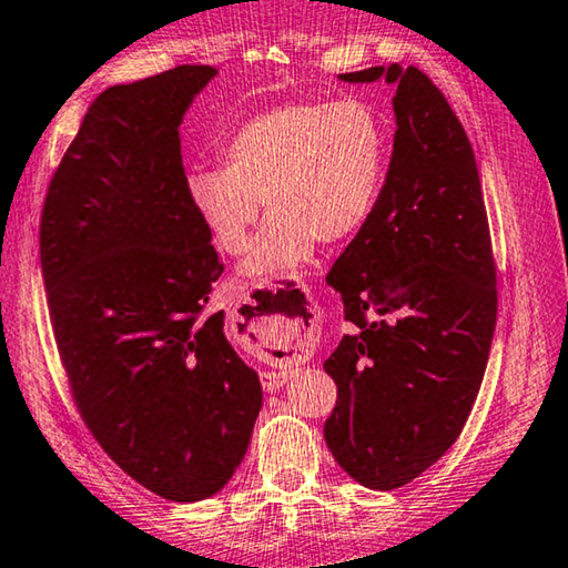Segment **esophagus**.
Returning a JSON list of instances; mask_svg holds the SVG:
<instances>
[{"label": "esophagus", "mask_w": 568, "mask_h": 568, "mask_svg": "<svg viewBox=\"0 0 568 568\" xmlns=\"http://www.w3.org/2000/svg\"><path fill=\"white\" fill-rule=\"evenodd\" d=\"M305 313H307V325H303V318H297V323H295V328L291 331V323L293 321H285V315H267V321L273 323V328H275V333H281V335H285L287 341H291V345H287L285 351H295V355L297 353H307V348H311V335H313V328H315V315H318V311H315V301L311 295L305 297ZM283 383H287V373H263V386L267 388V390H275V388H281Z\"/></svg>", "instance_id": "1"}]
</instances>
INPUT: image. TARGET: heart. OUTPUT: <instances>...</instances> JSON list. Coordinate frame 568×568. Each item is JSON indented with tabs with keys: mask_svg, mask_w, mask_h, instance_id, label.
<instances>
[{
	"mask_svg": "<svg viewBox=\"0 0 568 568\" xmlns=\"http://www.w3.org/2000/svg\"><path fill=\"white\" fill-rule=\"evenodd\" d=\"M223 158L225 168L190 170V205L213 243L240 255L265 199L272 215L240 275L267 281L311 261L318 240L343 243L368 223L388 138L365 102H285L240 124Z\"/></svg>",
	"mask_w": 568,
	"mask_h": 568,
	"instance_id": "heart-1",
	"label": "heart"
}]
</instances>
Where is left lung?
<instances>
[{
    "instance_id": "obj_1",
    "label": "left lung",
    "mask_w": 568,
    "mask_h": 568,
    "mask_svg": "<svg viewBox=\"0 0 568 568\" xmlns=\"http://www.w3.org/2000/svg\"><path fill=\"white\" fill-rule=\"evenodd\" d=\"M396 84V138L378 203L328 283L343 335L323 368L338 386L325 444L358 484L393 491L456 444L491 351L496 263L464 124L418 67H368L345 82Z\"/></svg>"
}]
</instances>
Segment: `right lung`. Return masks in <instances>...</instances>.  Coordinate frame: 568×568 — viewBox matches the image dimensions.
Here are the masks:
<instances>
[{
    "instance_id": "add662e5",
    "label": "right lung",
    "mask_w": 568,
    "mask_h": 568,
    "mask_svg": "<svg viewBox=\"0 0 568 568\" xmlns=\"http://www.w3.org/2000/svg\"><path fill=\"white\" fill-rule=\"evenodd\" d=\"M180 64L88 108L47 187L40 261L67 386L124 474L168 501L217 494L263 388L210 295L225 265L190 205L180 122L213 80Z\"/></svg>"
}]
</instances>
